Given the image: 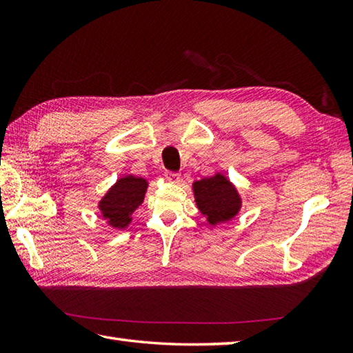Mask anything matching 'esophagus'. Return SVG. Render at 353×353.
Returning a JSON list of instances; mask_svg holds the SVG:
<instances>
[{
    "mask_svg": "<svg viewBox=\"0 0 353 353\" xmlns=\"http://www.w3.org/2000/svg\"><path fill=\"white\" fill-rule=\"evenodd\" d=\"M165 179H167V181L171 183H177L179 181H181V174H179V172L168 171L167 174H165Z\"/></svg>",
    "mask_w": 353,
    "mask_h": 353,
    "instance_id": "esophagus-1",
    "label": "esophagus"
}]
</instances>
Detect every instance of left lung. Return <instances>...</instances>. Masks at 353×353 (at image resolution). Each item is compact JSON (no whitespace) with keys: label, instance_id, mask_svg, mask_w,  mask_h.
<instances>
[{"label":"left lung","instance_id":"left-lung-1","mask_svg":"<svg viewBox=\"0 0 353 353\" xmlns=\"http://www.w3.org/2000/svg\"><path fill=\"white\" fill-rule=\"evenodd\" d=\"M192 190L197 208L211 224L232 220L241 208L236 188L220 172L194 182Z\"/></svg>","mask_w":353,"mask_h":353}]
</instances>
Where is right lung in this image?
<instances>
[{
  "label": "right lung",
  "mask_w": 353,
  "mask_h": 353,
  "mask_svg": "<svg viewBox=\"0 0 353 353\" xmlns=\"http://www.w3.org/2000/svg\"><path fill=\"white\" fill-rule=\"evenodd\" d=\"M147 186V181L142 177L125 176L118 179L99 203L103 219L108 221L109 226L115 229L129 226L132 214L144 200Z\"/></svg>",
  "instance_id": "1"
}]
</instances>
